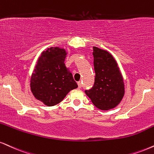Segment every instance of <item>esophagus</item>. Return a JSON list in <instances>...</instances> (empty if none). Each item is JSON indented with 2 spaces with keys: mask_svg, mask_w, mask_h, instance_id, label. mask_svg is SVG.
I'll return each mask as SVG.
<instances>
[{
  "mask_svg": "<svg viewBox=\"0 0 154 154\" xmlns=\"http://www.w3.org/2000/svg\"><path fill=\"white\" fill-rule=\"evenodd\" d=\"M77 83H78V86H79V88H81V81H79V82H78Z\"/></svg>",
  "mask_w": 154,
  "mask_h": 154,
  "instance_id": "1",
  "label": "esophagus"
}]
</instances>
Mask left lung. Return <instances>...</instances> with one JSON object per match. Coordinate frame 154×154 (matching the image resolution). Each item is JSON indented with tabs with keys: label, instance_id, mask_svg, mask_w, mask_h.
Wrapping results in <instances>:
<instances>
[{
	"label": "left lung",
	"instance_id": "8db88e82",
	"mask_svg": "<svg viewBox=\"0 0 154 154\" xmlns=\"http://www.w3.org/2000/svg\"><path fill=\"white\" fill-rule=\"evenodd\" d=\"M95 81L94 86L85 93L95 106L110 110L120 103L124 96L123 76L116 60L108 51L93 47Z\"/></svg>",
	"mask_w": 154,
	"mask_h": 154
}]
</instances>
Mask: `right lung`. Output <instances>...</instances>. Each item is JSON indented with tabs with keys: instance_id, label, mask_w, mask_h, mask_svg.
Masks as SVG:
<instances>
[{
	"instance_id": "right-lung-1",
	"label": "right lung",
	"mask_w": 154,
	"mask_h": 154,
	"mask_svg": "<svg viewBox=\"0 0 154 154\" xmlns=\"http://www.w3.org/2000/svg\"><path fill=\"white\" fill-rule=\"evenodd\" d=\"M66 50L51 47L39 57L31 79V90L36 99L53 106L61 102L78 85L66 67Z\"/></svg>"
}]
</instances>
